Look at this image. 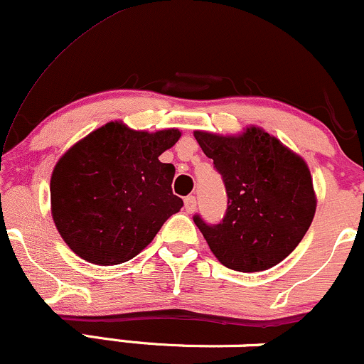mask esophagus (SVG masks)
I'll return each instance as SVG.
<instances>
[{"instance_id":"obj_1","label":"esophagus","mask_w":364,"mask_h":364,"mask_svg":"<svg viewBox=\"0 0 364 364\" xmlns=\"http://www.w3.org/2000/svg\"><path fill=\"white\" fill-rule=\"evenodd\" d=\"M185 210L188 212V214H191V212L196 210V198L193 195L186 196L185 198Z\"/></svg>"}]
</instances>
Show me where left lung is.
<instances>
[{"mask_svg": "<svg viewBox=\"0 0 364 364\" xmlns=\"http://www.w3.org/2000/svg\"><path fill=\"white\" fill-rule=\"evenodd\" d=\"M228 193L219 224L193 215L217 260L237 272H260L289 255L310 228L316 198L301 157L260 128L241 136L195 132Z\"/></svg>", "mask_w": 364, "mask_h": 364, "instance_id": "1", "label": "left lung"}]
</instances>
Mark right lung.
I'll return each instance as SVG.
<instances>
[{"instance_id": "1", "label": "right lung", "mask_w": 364, "mask_h": 364, "mask_svg": "<svg viewBox=\"0 0 364 364\" xmlns=\"http://www.w3.org/2000/svg\"><path fill=\"white\" fill-rule=\"evenodd\" d=\"M181 133L135 132L119 121L75 144L51 176V210L65 243L83 260L118 265L132 260L179 212L174 166L159 161Z\"/></svg>"}]
</instances>
